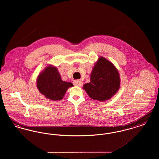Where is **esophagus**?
<instances>
[{
    "mask_svg": "<svg viewBox=\"0 0 159 159\" xmlns=\"http://www.w3.org/2000/svg\"><path fill=\"white\" fill-rule=\"evenodd\" d=\"M74 84L77 86H81L83 84V82L80 80H76L74 82Z\"/></svg>",
    "mask_w": 159,
    "mask_h": 159,
    "instance_id": "34e87169",
    "label": "esophagus"
}]
</instances>
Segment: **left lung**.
Listing matches in <instances>:
<instances>
[{"label": "left lung", "instance_id": "1", "mask_svg": "<svg viewBox=\"0 0 159 159\" xmlns=\"http://www.w3.org/2000/svg\"><path fill=\"white\" fill-rule=\"evenodd\" d=\"M120 82L119 72L113 64L101 57L93 68L91 82L84 84L83 89L91 98L104 101L117 92Z\"/></svg>", "mask_w": 159, "mask_h": 159}]
</instances>
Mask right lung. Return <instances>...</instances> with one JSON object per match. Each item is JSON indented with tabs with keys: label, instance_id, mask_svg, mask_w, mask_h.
Segmentation results:
<instances>
[{
	"label": "right lung",
	"instance_id": "obj_1",
	"mask_svg": "<svg viewBox=\"0 0 159 159\" xmlns=\"http://www.w3.org/2000/svg\"><path fill=\"white\" fill-rule=\"evenodd\" d=\"M73 86L71 83L62 81L57 68L52 67H46L37 80L40 92L53 101L62 99L68 88Z\"/></svg>",
	"mask_w": 159,
	"mask_h": 159
}]
</instances>
